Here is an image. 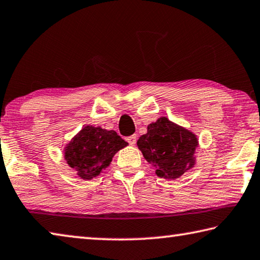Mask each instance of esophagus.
<instances>
[{
	"label": "esophagus",
	"mask_w": 260,
	"mask_h": 260,
	"mask_svg": "<svg viewBox=\"0 0 260 260\" xmlns=\"http://www.w3.org/2000/svg\"><path fill=\"white\" fill-rule=\"evenodd\" d=\"M126 140H127V143L134 146V145H136V142H137V136H136V135L130 136V137L126 138Z\"/></svg>",
	"instance_id": "esophagus-1"
}]
</instances>
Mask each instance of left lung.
Listing matches in <instances>:
<instances>
[{
    "mask_svg": "<svg viewBox=\"0 0 260 260\" xmlns=\"http://www.w3.org/2000/svg\"><path fill=\"white\" fill-rule=\"evenodd\" d=\"M137 146L158 177L177 179L194 167L199 142L193 133L163 116L148 124Z\"/></svg>",
    "mask_w": 260,
    "mask_h": 260,
    "instance_id": "8db88e82",
    "label": "left lung"
}]
</instances>
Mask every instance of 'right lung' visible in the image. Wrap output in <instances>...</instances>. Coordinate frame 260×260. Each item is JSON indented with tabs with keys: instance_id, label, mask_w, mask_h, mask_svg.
<instances>
[{
	"instance_id": "1",
	"label": "right lung",
	"mask_w": 260,
	"mask_h": 260,
	"mask_svg": "<svg viewBox=\"0 0 260 260\" xmlns=\"http://www.w3.org/2000/svg\"><path fill=\"white\" fill-rule=\"evenodd\" d=\"M127 143L114 130L85 125L66 145L63 155L67 165L80 178L90 180L111 165L113 156Z\"/></svg>"
}]
</instances>
